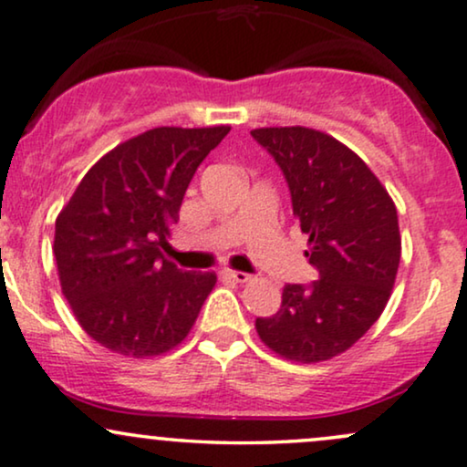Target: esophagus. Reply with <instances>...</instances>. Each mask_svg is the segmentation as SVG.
<instances>
[{
  "instance_id": "34e87169",
  "label": "esophagus",
  "mask_w": 467,
  "mask_h": 467,
  "mask_svg": "<svg viewBox=\"0 0 467 467\" xmlns=\"http://www.w3.org/2000/svg\"><path fill=\"white\" fill-rule=\"evenodd\" d=\"M221 275H223L224 279L235 281V284H246V281H251V275H249V273H243V270L224 268V270H221Z\"/></svg>"
}]
</instances>
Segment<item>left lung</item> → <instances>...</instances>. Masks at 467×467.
Returning <instances> with one entry per match:
<instances>
[{"instance_id":"8db88e82","label":"left lung","mask_w":467,"mask_h":467,"mask_svg":"<svg viewBox=\"0 0 467 467\" xmlns=\"http://www.w3.org/2000/svg\"><path fill=\"white\" fill-rule=\"evenodd\" d=\"M251 136L284 172L292 212L309 235L312 284H287L281 307L257 318L262 342L316 364L353 347L388 305L400 262L396 205L359 155L309 128H262Z\"/></svg>"}]
</instances>
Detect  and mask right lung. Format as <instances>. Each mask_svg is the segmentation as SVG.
I'll return each mask as SVG.
<instances>
[{
  "instance_id": "right-lung-1",
  "label": "right lung",
  "mask_w": 467,
  "mask_h": 467,
  "mask_svg": "<svg viewBox=\"0 0 467 467\" xmlns=\"http://www.w3.org/2000/svg\"><path fill=\"white\" fill-rule=\"evenodd\" d=\"M229 134L155 128L106 153L56 218L60 285L82 329L128 357L171 350L216 284L164 257L188 183Z\"/></svg>"
}]
</instances>
